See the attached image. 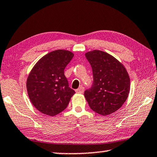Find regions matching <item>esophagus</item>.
<instances>
[{
    "instance_id": "esophagus-1",
    "label": "esophagus",
    "mask_w": 157,
    "mask_h": 157,
    "mask_svg": "<svg viewBox=\"0 0 157 157\" xmlns=\"http://www.w3.org/2000/svg\"><path fill=\"white\" fill-rule=\"evenodd\" d=\"M84 87L80 86V87H79V89H76V90H75V92H76V93H78V94H82V93L84 92Z\"/></svg>"
}]
</instances>
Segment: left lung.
Segmentation results:
<instances>
[{
	"mask_svg": "<svg viewBox=\"0 0 157 157\" xmlns=\"http://www.w3.org/2000/svg\"><path fill=\"white\" fill-rule=\"evenodd\" d=\"M91 66L94 83L84 91L90 108L102 116L120 109L128 97L130 79L127 70L115 57L94 50L85 54Z\"/></svg>",
	"mask_w": 157,
	"mask_h": 157,
	"instance_id": "8db88e82",
	"label": "left lung"
}]
</instances>
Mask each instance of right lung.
<instances>
[{"label":"right lung","instance_id":"obj_1","mask_svg":"<svg viewBox=\"0 0 157 157\" xmlns=\"http://www.w3.org/2000/svg\"><path fill=\"white\" fill-rule=\"evenodd\" d=\"M74 54L65 50L52 51L41 58L28 77L26 87L37 110L54 116L67 107L75 91L68 86L64 69Z\"/></svg>","mask_w":157,"mask_h":157}]
</instances>
